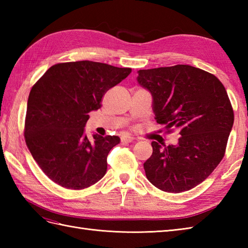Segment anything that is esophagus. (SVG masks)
<instances>
[{"label": "esophagus", "instance_id": "1", "mask_svg": "<svg viewBox=\"0 0 248 248\" xmlns=\"http://www.w3.org/2000/svg\"><path fill=\"white\" fill-rule=\"evenodd\" d=\"M121 141L123 143H132V141H134V138L130 135H123L121 136Z\"/></svg>", "mask_w": 248, "mask_h": 248}]
</instances>
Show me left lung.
Wrapping results in <instances>:
<instances>
[{"mask_svg":"<svg viewBox=\"0 0 248 248\" xmlns=\"http://www.w3.org/2000/svg\"><path fill=\"white\" fill-rule=\"evenodd\" d=\"M152 96L156 123L180 138L176 145L152 141L146 177L161 191L181 193L205 180L222 161L233 125V109L218 78L189 65L138 71Z\"/></svg>","mask_w":248,"mask_h":248,"instance_id":"1","label":"left lung"}]
</instances>
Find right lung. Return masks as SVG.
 I'll list each match as a JSON object with an SVG mask.
<instances>
[{
  "label": "right lung",
  "instance_id": "obj_1",
  "mask_svg": "<svg viewBox=\"0 0 248 248\" xmlns=\"http://www.w3.org/2000/svg\"><path fill=\"white\" fill-rule=\"evenodd\" d=\"M132 69L81 61L49 68L31 87L26 108V146L46 176L59 186L82 189L102 179L118 136L85 134L88 113Z\"/></svg>",
  "mask_w": 248,
  "mask_h": 248
}]
</instances>
